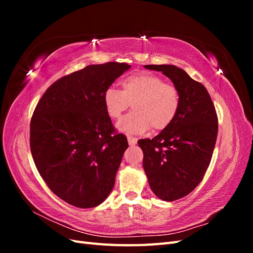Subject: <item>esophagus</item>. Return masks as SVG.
Wrapping results in <instances>:
<instances>
[{"mask_svg":"<svg viewBox=\"0 0 253 253\" xmlns=\"http://www.w3.org/2000/svg\"><path fill=\"white\" fill-rule=\"evenodd\" d=\"M137 138H135V137H127V141H128V144L129 145H135L137 143Z\"/></svg>","mask_w":253,"mask_h":253,"instance_id":"34e87169","label":"esophagus"}]
</instances>
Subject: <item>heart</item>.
Returning a JSON list of instances; mask_svg holds the SVG:
<instances>
[{"label":"heart","mask_w":253,"mask_h":253,"mask_svg":"<svg viewBox=\"0 0 253 253\" xmlns=\"http://www.w3.org/2000/svg\"><path fill=\"white\" fill-rule=\"evenodd\" d=\"M121 85L122 90L110 86L103 94L104 108L112 119H119L132 104L134 112L118 122L120 132L140 135L151 127L163 131L177 116L179 91L159 76L139 73L126 78Z\"/></svg>","instance_id":"heart-1"}]
</instances>
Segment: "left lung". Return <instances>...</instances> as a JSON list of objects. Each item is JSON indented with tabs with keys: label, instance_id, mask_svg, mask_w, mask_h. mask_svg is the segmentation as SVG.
Returning <instances> with one entry per match:
<instances>
[{
	"label": "left lung",
	"instance_id": "1",
	"mask_svg": "<svg viewBox=\"0 0 253 253\" xmlns=\"http://www.w3.org/2000/svg\"><path fill=\"white\" fill-rule=\"evenodd\" d=\"M163 72L180 95L174 121L152 139L138 141L143 170L158 198L173 202L196 188L208 169L217 137V116L208 90L174 65H144Z\"/></svg>",
	"mask_w": 253,
	"mask_h": 253
}]
</instances>
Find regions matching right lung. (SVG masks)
I'll return each mask as SVG.
<instances>
[{"label": "right lung", "mask_w": 253, "mask_h": 253, "mask_svg": "<svg viewBox=\"0 0 253 253\" xmlns=\"http://www.w3.org/2000/svg\"><path fill=\"white\" fill-rule=\"evenodd\" d=\"M126 63L88 65L46 89L30 121V150L49 189L67 204L93 208L115 185L126 137L114 134L104 90L129 70Z\"/></svg>", "instance_id": "right-lung-1"}]
</instances>
